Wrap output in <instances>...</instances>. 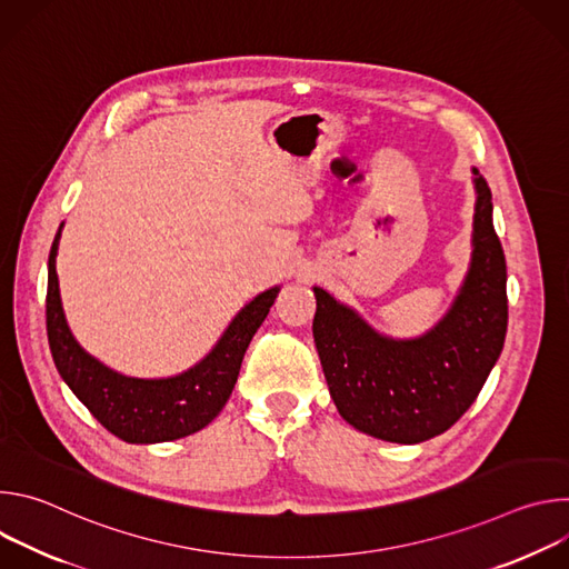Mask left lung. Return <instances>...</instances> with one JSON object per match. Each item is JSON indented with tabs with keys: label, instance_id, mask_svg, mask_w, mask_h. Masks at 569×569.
<instances>
[{
	"label": "left lung",
	"instance_id": "obj_1",
	"mask_svg": "<svg viewBox=\"0 0 569 569\" xmlns=\"http://www.w3.org/2000/svg\"><path fill=\"white\" fill-rule=\"evenodd\" d=\"M472 252L448 312L419 338L378 333L351 306L312 288V338L340 417L356 430L421 443L455 426L496 367L507 336V261L493 198L472 169Z\"/></svg>",
	"mask_w": 569,
	"mask_h": 569
}]
</instances>
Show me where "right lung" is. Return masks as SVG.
Here are the masks:
<instances>
[{
  "label": "right lung",
  "instance_id": "1",
  "mask_svg": "<svg viewBox=\"0 0 569 569\" xmlns=\"http://www.w3.org/2000/svg\"><path fill=\"white\" fill-rule=\"evenodd\" d=\"M62 227L64 222L49 252L47 281V336L60 378L92 417L126 443L176 441L209 426L229 400L242 356L281 288L274 286L242 306L216 347L191 369L171 378L123 376L90 356L71 336L56 274Z\"/></svg>",
  "mask_w": 569,
  "mask_h": 569
}]
</instances>
